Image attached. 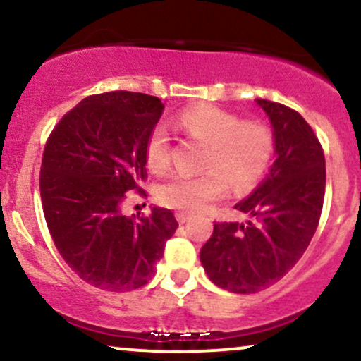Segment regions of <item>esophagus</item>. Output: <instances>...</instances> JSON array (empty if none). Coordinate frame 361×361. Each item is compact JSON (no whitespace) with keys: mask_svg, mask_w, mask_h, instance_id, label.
<instances>
[{"mask_svg":"<svg viewBox=\"0 0 361 361\" xmlns=\"http://www.w3.org/2000/svg\"><path fill=\"white\" fill-rule=\"evenodd\" d=\"M176 221L180 222V224L188 222V221H190V214H186V212H178V214H176Z\"/></svg>","mask_w":361,"mask_h":361,"instance_id":"34e87169","label":"esophagus"}]
</instances>
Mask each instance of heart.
Segmentation results:
<instances>
[{
	"label": "heart",
	"mask_w": 361,
	"mask_h": 361,
	"mask_svg": "<svg viewBox=\"0 0 361 361\" xmlns=\"http://www.w3.org/2000/svg\"><path fill=\"white\" fill-rule=\"evenodd\" d=\"M188 139L207 146L200 175L169 176L157 186V200L168 209L186 214L202 212L229 188H251L267 173L275 152V135L259 120H243L212 105L186 109L178 118ZM171 135L166 126H156L147 139L146 157L154 173L171 166Z\"/></svg>",
	"instance_id": "obj_1"
}]
</instances>
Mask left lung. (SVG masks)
I'll return each mask as SVG.
<instances>
[{"mask_svg":"<svg viewBox=\"0 0 361 361\" xmlns=\"http://www.w3.org/2000/svg\"><path fill=\"white\" fill-rule=\"evenodd\" d=\"M270 117L276 159L267 180L235 205L246 224L215 222L200 250L207 275L233 293H255L292 270L317 229L326 188L324 151L299 111L258 100Z\"/></svg>","mask_w":361,"mask_h":361,"instance_id":"8db88e82","label":"left lung"}]
</instances>
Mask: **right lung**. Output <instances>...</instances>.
<instances>
[{
  "label": "right lung",
  "mask_w": 361,
  "mask_h": 361,
  "mask_svg": "<svg viewBox=\"0 0 361 361\" xmlns=\"http://www.w3.org/2000/svg\"><path fill=\"white\" fill-rule=\"evenodd\" d=\"M163 110L151 94H93L45 142L40 198L49 233L69 268L97 288L146 285L178 227L168 209L137 219L122 212L128 192L146 197V146Z\"/></svg>",
  "instance_id": "obj_1"
}]
</instances>
